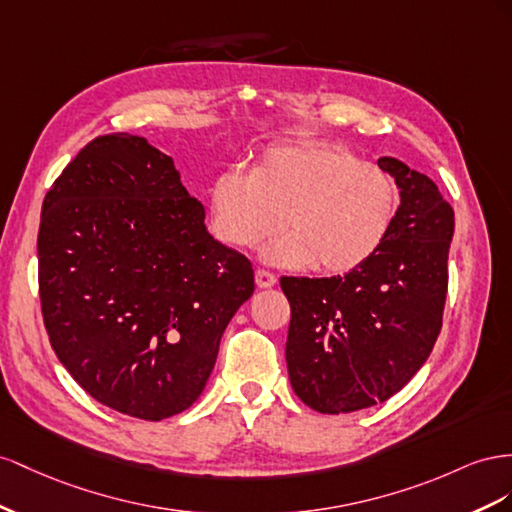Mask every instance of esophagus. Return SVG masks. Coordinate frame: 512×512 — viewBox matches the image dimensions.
<instances>
[{
  "label": "esophagus",
  "mask_w": 512,
  "mask_h": 512,
  "mask_svg": "<svg viewBox=\"0 0 512 512\" xmlns=\"http://www.w3.org/2000/svg\"><path fill=\"white\" fill-rule=\"evenodd\" d=\"M255 281H257V287L266 289V287H274V285H276V276H274L270 270L257 268V270H255Z\"/></svg>",
  "instance_id": "1"
}]
</instances>
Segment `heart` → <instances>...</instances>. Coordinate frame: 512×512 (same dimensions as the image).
<instances>
[{"mask_svg": "<svg viewBox=\"0 0 512 512\" xmlns=\"http://www.w3.org/2000/svg\"><path fill=\"white\" fill-rule=\"evenodd\" d=\"M399 186L382 167L328 143L272 145L253 171L227 169L210 188L214 236L287 268L352 272L382 248L399 212Z\"/></svg>", "mask_w": 512, "mask_h": 512, "instance_id": "obj_1", "label": "heart"}]
</instances>
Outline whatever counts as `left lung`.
I'll use <instances>...</instances> for the list:
<instances>
[{
	"label": "left lung",
	"mask_w": 512,
	"mask_h": 512,
	"mask_svg": "<svg viewBox=\"0 0 512 512\" xmlns=\"http://www.w3.org/2000/svg\"><path fill=\"white\" fill-rule=\"evenodd\" d=\"M401 188L382 248L343 276H281L291 306L289 382L321 414L356 412L397 394L442 330L455 212L427 175L384 156Z\"/></svg>",
	"instance_id": "8db88e82"
}]
</instances>
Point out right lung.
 <instances>
[{"label":"right lung","mask_w":512,"mask_h":512,"mask_svg":"<svg viewBox=\"0 0 512 512\" xmlns=\"http://www.w3.org/2000/svg\"><path fill=\"white\" fill-rule=\"evenodd\" d=\"M171 158L128 133L92 139L42 201L38 294L53 352L111 410L163 420L191 407L251 261L216 242Z\"/></svg>","instance_id":"right-lung-1"}]
</instances>
